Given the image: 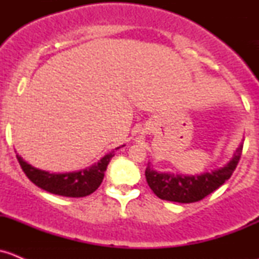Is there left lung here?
Instances as JSON below:
<instances>
[{"label": "left lung", "mask_w": 259, "mask_h": 259, "mask_svg": "<svg viewBox=\"0 0 259 259\" xmlns=\"http://www.w3.org/2000/svg\"><path fill=\"white\" fill-rule=\"evenodd\" d=\"M243 144L234 153L233 159L223 168L203 173L199 176H174L170 173H158L148 166L145 178L154 194L163 200L178 203L199 202L227 182L236 170L241 159Z\"/></svg>", "instance_id": "obj_1"}]
</instances>
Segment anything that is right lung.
I'll list each match as a JSON object with an SVG mask.
<instances>
[{
	"instance_id": "obj_1",
	"label": "right lung",
	"mask_w": 259,
	"mask_h": 259,
	"mask_svg": "<svg viewBox=\"0 0 259 259\" xmlns=\"http://www.w3.org/2000/svg\"><path fill=\"white\" fill-rule=\"evenodd\" d=\"M16 156L23 173L38 188L52 193V194L62 195V197L81 198L91 194L100 187L108 164L110 163L111 158L114 156V151L106 154L99 163L94 164L83 170L64 174H55L40 170V169L33 168L32 165L26 163L20 155Z\"/></svg>"
}]
</instances>
